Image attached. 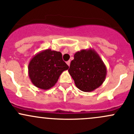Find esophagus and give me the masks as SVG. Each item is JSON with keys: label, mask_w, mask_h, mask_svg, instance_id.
I'll use <instances>...</instances> for the list:
<instances>
[{"label": "esophagus", "mask_w": 134, "mask_h": 134, "mask_svg": "<svg viewBox=\"0 0 134 134\" xmlns=\"http://www.w3.org/2000/svg\"><path fill=\"white\" fill-rule=\"evenodd\" d=\"M66 63H67V65H68V66H70V63H71V61H70V60L67 61V62H66Z\"/></svg>", "instance_id": "esophagus-1"}]
</instances>
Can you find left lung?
<instances>
[{"label": "left lung", "mask_w": 134, "mask_h": 134, "mask_svg": "<svg viewBox=\"0 0 134 134\" xmlns=\"http://www.w3.org/2000/svg\"><path fill=\"white\" fill-rule=\"evenodd\" d=\"M68 71L76 86L84 92L94 91L100 87L107 75L104 63L93 48L76 52Z\"/></svg>", "instance_id": "8db88e82"}]
</instances>
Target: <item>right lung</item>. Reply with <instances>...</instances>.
I'll return each instance as SVG.
<instances>
[{"instance_id": "1", "label": "right lung", "mask_w": 134, "mask_h": 134, "mask_svg": "<svg viewBox=\"0 0 134 134\" xmlns=\"http://www.w3.org/2000/svg\"><path fill=\"white\" fill-rule=\"evenodd\" d=\"M28 76L32 83L41 90L53 87L59 76L69 66L63 62L60 52L46 49L36 54L28 64Z\"/></svg>"}]
</instances>
